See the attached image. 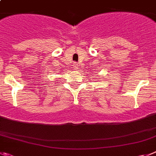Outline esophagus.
<instances>
[{
	"label": "esophagus",
	"mask_w": 156,
	"mask_h": 156,
	"mask_svg": "<svg viewBox=\"0 0 156 156\" xmlns=\"http://www.w3.org/2000/svg\"><path fill=\"white\" fill-rule=\"evenodd\" d=\"M73 67H74V69H78V67H79V65L75 62V63L73 64Z\"/></svg>",
	"instance_id": "34e87169"
}]
</instances>
